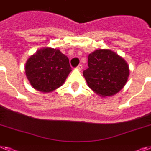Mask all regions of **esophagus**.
Here are the masks:
<instances>
[{"instance_id":"esophagus-1","label":"esophagus","mask_w":151,"mask_h":151,"mask_svg":"<svg viewBox=\"0 0 151 151\" xmlns=\"http://www.w3.org/2000/svg\"><path fill=\"white\" fill-rule=\"evenodd\" d=\"M77 68H78V69L79 70H81L82 68H83V65H82V64H79V65H78V67H77Z\"/></svg>"}]
</instances>
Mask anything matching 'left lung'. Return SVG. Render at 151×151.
<instances>
[{"instance_id": "left-lung-1", "label": "left lung", "mask_w": 151, "mask_h": 151, "mask_svg": "<svg viewBox=\"0 0 151 151\" xmlns=\"http://www.w3.org/2000/svg\"><path fill=\"white\" fill-rule=\"evenodd\" d=\"M87 64L88 68L83 70V77L88 87L101 97L118 93L128 79L127 63L108 49H99L90 54Z\"/></svg>"}]
</instances>
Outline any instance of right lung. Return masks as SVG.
Wrapping results in <instances>:
<instances>
[{
    "mask_svg": "<svg viewBox=\"0 0 151 151\" xmlns=\"http://www.w3.org/2000/svg\"><path fill=\"white\" fill-rule=\"evenodd\" d=\"M70 71L68 57L58 49L50 47L37 50L25 65V73L31 86L44 93L60 87Z\"/></svg>",
    "mask_w": 151,
    "mask_h": 151,
    "instance_id": "add662e5",
    "label": "right lung"
}]
</instances>
